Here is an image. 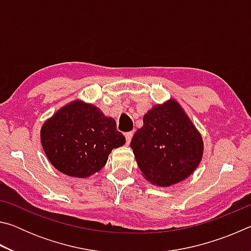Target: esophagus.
Wrapping results in <instances>:
<instances>
[{"instance_id": "obj_1", "label": "esophagus", "mask_w": 251, "mask_h": 251, "mask_svg": "<svg viewBox=\"0 0 251 251\" xmlns=\"http://www.w3.org/2000/svg\"><path fill=\"white\" fill-rule=\"evenodd\" d=\"M133 135H134L133 131H128V133H125V138H126V143L127 144L130 143L131 138H133Z\"/></svg>"}]
</instances>
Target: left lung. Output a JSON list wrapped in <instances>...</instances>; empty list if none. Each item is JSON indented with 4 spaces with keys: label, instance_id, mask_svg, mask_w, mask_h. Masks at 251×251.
Listing matches in <instances>:
<instances>
[{
    "label": "left lung",
    "instance_id": "1",
    "mask_svg": "<svg viewBox=\"0 0 251 251\" xmlns=\"http://www.w3.org/2000/svg\"><path fill=\"white\" fill-rule=\"evenodd\" d=\"M130 142L143 177L169 187L188 178L203 154L201 134L175 99L154 105Z\"/></svg>",
    "mask_w": 251,
    "mask_h": 251
}]
</instances>
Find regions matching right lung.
Segmentation results:
<instances>
[{
    "mask_svg": "<svg viewBox=\"0 0 251 251\" xmlns=\"http://www.w3.org/2000/svg\"><path fill=\"white\" fill-rule=\"evenodd\" d=\"M40 136L50 163L64 175L76 178L100 172L114 148L126 142L114 118L80 100H72L48 118Z\"/></svg>",
    "mask_w": 251,
    "mask_h": 251,
    "instance_id": "add662e5",
    "label": "right lung"
}]
</instances>
